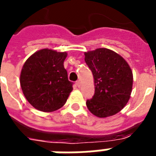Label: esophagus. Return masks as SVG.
Masks as SVG:
<instances>
[{"label": "esophagus", "mask_w": 156, "mask_h": 156, "mask_svg": "<svg viewBox=\"0 0 156 156\" xmlns=\"http://www.w3.org/2000/svg\"><path fill=\"white\" fill-rule=\"evenodd\" d=\"M76 84H77V87H81L82 83H81V81H80V80H78V81H77V83H76Z\"/></svg>", "instance_id": "34e87169"}]
</instances>
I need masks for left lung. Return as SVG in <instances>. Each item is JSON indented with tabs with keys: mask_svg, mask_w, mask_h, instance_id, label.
Wrapping results in <instances>:
<instances>
[{
	"mask_svg": "<svg viewBox=\"0 0 156 156\" xmlns=\"http://www.w3.org/2000/svg\"><path fill=\"white\" fill-rule=\"evenodd\" d=\"M85 62L93 73L95 93L86 104L98 117L119 112L130 99L133 74L127 62L116 52L106 48L86 52Z\"/></svg>",
	"mask_w": 156,
	"mask_h": 156,
	"instance_id": "obj_1",
	"label": "left lung"
}]
</instances>
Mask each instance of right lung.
Returning a JSON list of instances; mask_svg holds the SVG:
<instances>
[{
	"label": "right lung",
	"instance_id": "1",
	"mask_svg": "<svg viewBox=\"0 0 156 156\" xmlns=\"http://www.w3.org/2000/svg\"><path fill=\"white\" fill-rule=\"evenodd\" d=\"M66 52L43 49L25 61L20 86L25 98L37 110L50 112L65 104L73 90L63 62Z\"/></svg>",
	"mask_w": 156,
	"mask_h": 156
}]
</instances>
